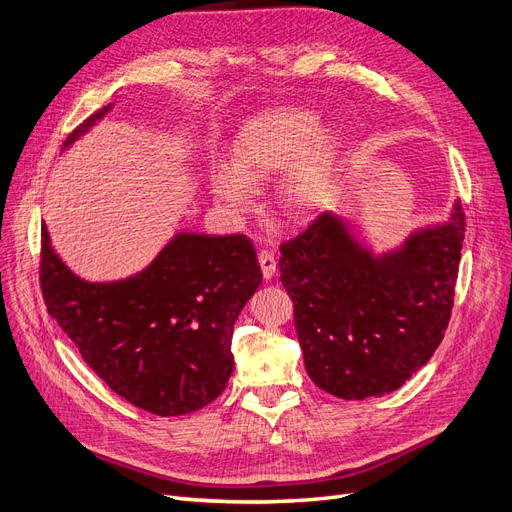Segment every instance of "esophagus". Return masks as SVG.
<instances>
[{
    "label": "esophagus",
    "mask_w": 512,
    "mask_h": 512,
    "mask_svg": "<svg viewBox=\"0 0 512 512\" xmlns=\"http://www.w3.org/2000/svg\"><path fill=\"white\" fill-rule=\"evenodd\" d=\"M258 262H260V269H262L264 279H271L275 275V267H277V260H275L273 252L271 250H262L258 254Z\"/></svg>",
    "instance_id": "1"
}]
</instances>
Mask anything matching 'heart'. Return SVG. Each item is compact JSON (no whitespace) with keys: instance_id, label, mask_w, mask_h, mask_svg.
<instances>
[{"instance_id":"b5f03b06","label":"heart","mask_w":512,"mask_h":512,"mask_svg":"<svg viewBox=\"0 0 512 512\" xmlns=\"http://www.w3.org/2000/svg\"><path fill=\"white\" fill-rule=\"evenodd\" d=\"M340 138L319 132L311 111H281L245 128L233 151V168H218L212 189L220 203L233 210L252 208L256 187L294 166L281 185L285 208L309 214L330 201L336 185Z\"/></svg>"}]
</instances>
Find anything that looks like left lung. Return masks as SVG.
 Instances as JSON below:
<instances>
[{"label":"left lung","mask_w":512,"mask_h":512,"mask_svg":"<svg viewBox=\"0 0 512 512\" xmlns=\"http://www.w3.org/2000/svg\"><path fill=\"white\" fill-rule=\"evenodd\" d=\"M464 212L372 258L334 214L281 243L279 271L294 302L306 374L340 399L397 391L433 357L454 309Z\"/></svg>","instance_id":"left-lung-1"}]
</instances>
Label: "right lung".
Wrapping results in <instances>:
<instances>
[{"instance_id": "add662e5", "label": "right lung", "mask_w": 512, "mask_h": 512, "mask_svg": "<svg viewBox=\"0 0 512 512\" xmlns=\"http://www.w3.org/2000/svg\"><path fill=\"white\" fill-rule=\"evenodd\" d=\"M109 105L65 140L84 134ZM39 285L48 313L111 391L155 416L212 403L233 372V323L262 273L245 235L174 237L126 281L88 283L54 254L42 224Z\"/></svg>"}]
</instances>
